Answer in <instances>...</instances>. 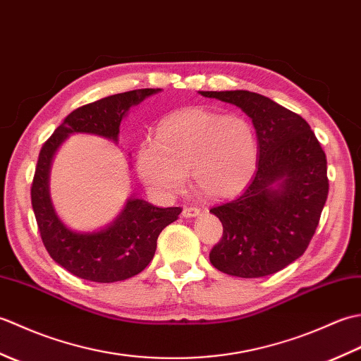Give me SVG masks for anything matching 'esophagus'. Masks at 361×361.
Returning a JSON list of instances; mask_svg holds the SVG:
<instances>
[{"label":"esophagus","mask_w":361,"mask_h":361,"mask_svg":"<svg viewBox=\"0 0 361 361\" xmlns=\"http://www.w3.org/2000/svg\"><path fill=\"white\" fill-rule=\"evenodd\" d=\"M198 214H200V209L195 208V206H185V209H183V217L186 219L197 217Z\"/></svg>","instance_id":"34e87169"}]
</instances>
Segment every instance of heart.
Wrapping results in <instances>:
<instances>
[{
    "instance_id": "1",
    "label": "heart",
    "mask_w": 361,
    "mask_h": 361,
    "mask_svg": "<svg viewBox=\"0 0 361 361\" xmlns=\"http://www.w3.org/2000/svg\"><path fill=\"white\" fill-rule=\"evenodd\" d=\"M257 140L247 119L185 109L163 119L157 137L137 149V172L159 195L178 194L188 172L202 195L221 200L248 185L257 166Z\"/></svg>"
}]
</instances>
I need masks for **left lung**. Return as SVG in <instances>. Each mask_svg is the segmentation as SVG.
Listing matches in <instances>:
<instances>
[{"mask_svg": "<svg viewBox=\"0 0 361 361\" xmlns=\"http://www.w3.org/2000/svg\"><path fill=\"white\" fill-rule=\"evenodd\" d=\"M237 105L256 128L259 163L243 192L211 208L224 235L209 252L221 273L262 278L304 255L327 200L326 153L299 114L251 91H200Z\"/></svg>", "mask_w": 361, "mask_h": 361, "instance_id": "8db88e82", "label": "left lung"}]
</instances>
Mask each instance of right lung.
I'll use <instances>...</instances> for the list:
<instances>
[{
    "label": "right lung",
    "mask_w": 361,
    "mask_h": 361,
    "mask_svg": "<svg viewBox=\"0 0 361 361\" xmlns=\"http://www.w3.org/2000/svg\"><path fill=\"white\" fill-rule=\"evenodd\" d=\"M161 91L142 88L113 94L68 114L38 155L30 200L44 248L65 270L93 282H118L141 273L150 264L163 229L178 219L181 208H157L141 198H130L113 224L97 233H74L63 225L49 197V167L66 136L91 133L118 141L119 126L132 105Z\"/></svg>",
    "instance_id": "add662e5"
}]
</instances>
